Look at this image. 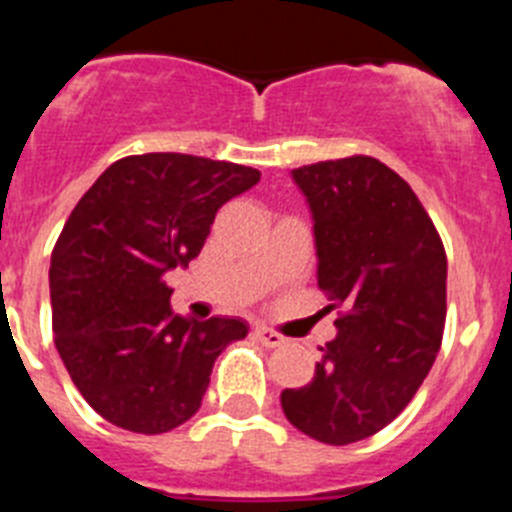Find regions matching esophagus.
Masks as SVG:
<instances>
[{
  "label": "esophagus",
  "mask_w": 512,
  "mask_h": 512,
  "mask_svg": "<svg viewBox=\"0 0 512 512\" xmlns=\"http://www.w3.org/2000/svg\"><path fill=\"white\" fill-rule=\"evenodd\" d=\"M253 333H256V338H259V341L269 348H277L284 343V336H279V333H274V330H269V328H256Z\"/></svg>",
  "instance_id": "34e87169"
}]
</instances>
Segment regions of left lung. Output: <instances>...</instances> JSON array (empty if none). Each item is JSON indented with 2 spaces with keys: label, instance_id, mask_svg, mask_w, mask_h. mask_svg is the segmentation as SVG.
Returning a JSON list of instances; mask_svg holds the SVG:
<instances>
[{
  "label": "left lung",
  "instance_id": "left-lung-1",
  "mask_svg": "<svg viewBox=\"0 0 512 512\" xmlns=\"http://www.w3.org/2000/svg\"><path fill=\"white\" fill-rule=\"evenodd\" d=\"M315 220L318 287L338 312L315 377L282 410L315 441L346 446L408 408L446 323V251L400 174L372 156L292 171Z\"/></svg>",
  "mask_w": 512,
  "mask_h": 512
}]
</instances>
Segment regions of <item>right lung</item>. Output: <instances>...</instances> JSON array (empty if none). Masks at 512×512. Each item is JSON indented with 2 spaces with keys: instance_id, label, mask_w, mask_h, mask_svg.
<instances>
[{
  "instance_id": "right-lung-1",
  "label": "right lung",
  "mask_w": 512,
  "mask_h": 512,
  "mask_svg": "<svg viewBox=\"0 0 512 512\" xmlns=\"http://www.w3.org/2000/svg\"><path fill=\"white\" fill-rule=\"evenodd\" d=\"M251 166L187 153L125 156L76 202L51 253L53 341L84 400L117 428L166 433L202 405L241 318L171 310L164 274L189 266L217 210L259 182Z\"/></svg>"
}]
</instances>
